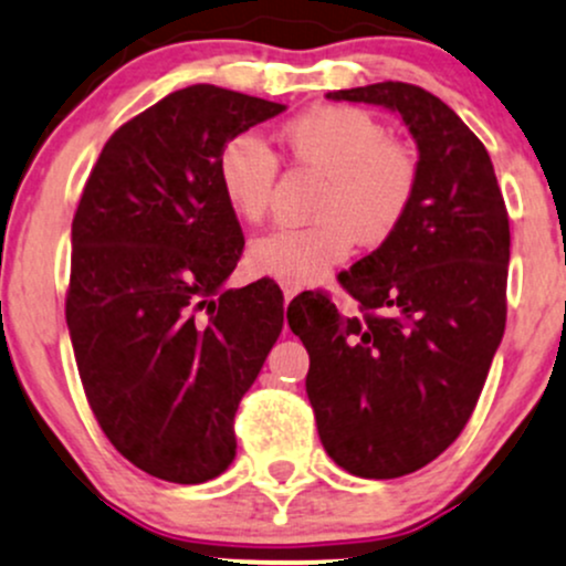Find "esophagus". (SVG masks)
<instances>
[{
  "label": "esophagus",
  "mask_w": 566,
  "mask_h": 566,
  "mask_svg": "<svg viewBox=\"0 0 566 566\" xmlns=\"http://www.w3.org/2000/svg\"><path fill=\"white\" fill-rule=\"evenodd\" d=\"M297 295V287H292V284H284V301H292V297Z\"/></svg>",
  "instance_id": "34e87169"
}]
</instances>
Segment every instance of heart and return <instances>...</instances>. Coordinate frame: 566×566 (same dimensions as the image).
<instances>
[{
	"mask_svg": "<svg viewBox=\"0 0 566 566\" xmlns=\"http://www.w3.org/2000/svg\"><path fill=\"white\" fill-rule=\"evenodd\" d=\"M295 161L322 172L316 223L279 226L252 239L247 261L261 276L303 287L348 261L354 244L380 247L401 229L418 193L420 161L388 138L378 116L354 106L311 108L282 127ZM279 175L276 154L252 133L233 135L218 157V180L247 223L265 218Z\"/></svg>",
	"mask_w": 566,
	"mask_h": 566,
	"instance_id": "1",
	"label": "heart"
}]
</instances>
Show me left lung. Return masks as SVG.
I'll return each instance as SVG.
<instances>
[{
    "mask_svg": "<svg viewBox=\"0 0 566 566\" xmlns=\"http://www.w3.org/2000/svg\"><path fill=\"white\" fill-rule=\"evenodd\" d=\"M327 97L391 108L420 154L401 229L340 274L359 311L343 316L322 290L287 308L324 450L354 476L396 479L439 458L476 407L505 329L509 210L484 143L428 90L378 82Z\"/></svg>",
    "mask_w": 566,
    "mask_h": 566,
    "instance_id": "8db88e82",
    "label": "left lung"
}]
</instances>
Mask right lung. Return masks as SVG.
<instances>
[{"instance_id": "obj_1", "label": "right lung", "mask_w": 566, "mask_h": 566, "mask_svg": "<svg viewBox=\"0 0 566 566\" xmlns=\"http://www.w3.org/2000/svg\"><path fill=\"white\" fill-rule=\"evenodd\" d=\"M282 103L193 84L103 146L71 223L66 322L97 426L175 484L237 454L233 415L284 324L271 279L223 290L244 250L218 157Z\"/></svg>"}]
</instances>
